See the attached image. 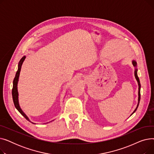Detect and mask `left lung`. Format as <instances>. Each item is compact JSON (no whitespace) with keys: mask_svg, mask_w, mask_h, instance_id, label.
Returning <instances> with one entry per match:
<instances>
[{"mask_svg":"<svg viewBox=\"0 0 154 154\" xmlns=\"http://www.w3.org/2000/svg\"><path fill=\"white\" fill-rule=\"evenodd\" d=\"M132 63L133 65V66L135 68V71H134V75H135V77L136 79V80L137 82V84H138V86H139V91H138V103H137V106L135 108V109L134 110V111L132 112V114L130 116H131L137 110V107H138L139 106V102H140V80H139V77H138V75H137V71H138V69H137V62L135 60H132Z\"/></svg>","mask_w":154,"mask_h":154,"instance_id":"obj_1","label":"left lung"}]
</instances>
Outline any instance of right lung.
<instances>
[{
    "instance_id": "obj_1",
    "label": "right lung",
    "mask_w": 154,
    "mask_h": 154,
    "mask_svg": "<svg viewBox=\"0 0 154 154\" xmlns=\"http://www.w3.org/2000/svg\"><path fill=\"white\" fill-rule=\"evenodd\" d=\"M26 58V56L24 55L23 57L20 60L19 64H18V69L17 72H16V74L15 76V78L13 80V88H12V99H13V101H14V106L15 107V108L17 109V110L20 113V114L25 117L27 120H29L30 122L32 123V124H36L34 122H32V121L30 120V119H29V117L27 116V115L25 114L23 112V110H22V109L20 107V104H19V92H18V82H19V75H20V72L21 70V68H22V63L25 60ZM53 120L51 121V122H52ZM48 122L45 123V124H47Z\"/></svg>"
}]
</instances>
